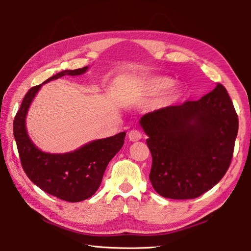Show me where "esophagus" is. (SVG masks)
<instances>
[{
	"instance_id": "34e87169",
	"label": "esophagus",
	"mask_w": 251,
	"mask_h": 251,
	"mask_svg": "<svg viewBox=\"0 0 251 251\" xmlns=\"http://www.w3.org/2000/svg\"><path fill=\"white\" fill-rule=\"evenodd\" d=\"M142 138V132L138 129H132L128 134V139L130 141H138Z\"/></svg>"
}]
</instances>
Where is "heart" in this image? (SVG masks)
<instances>
[{"label": "heart", "mask_w": 251, "mask_h": 251, "mask_svg": "<svg viewBox=\"0 0 251 251\" xmlns=\"http://www.w3.org/2000/svg\"><path fill=\"white\" fill-rule=\"evenodd\" d=\"M139 85L143 94L148 96L157 95L168 88L169 89L164 93L161 100H159L161 104H169L178 98V90L174 87H170L174 85V79L170 77L162 75L142 76L139 79Z\"/></svg>", "instance_id": "b5f03b06"}]
</instances>
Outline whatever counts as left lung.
Wrapping results in <instances>:
<instances>
[{
    "mask_svg": "<svg viewBox=\"0 0 251 251\" xmlns=\"http://www.w3.org/2000/svg\"><path fill=\"white\" fill-rule=\"evenodd\" d=\"M140 125L152 154L150 181L163 197L196 199L230 167L238 117L221 84L200 100L145 114Z\"/></svg>",
    "mask_w": 251,
    "mask_h": 251,
    "instance_id": "1",
    "label": "left lung"
}]
</instances>
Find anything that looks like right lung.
Listing matches in <instances>:
<instances>
[{
    "instance_id": "obj_1",
    "label": "right lung",
    "mask_w": 251,
    "mask_h": 251,
    "mask_svg": "<svg viewBox=\"0 0 251 251\" xmlns=\"http://www.w3.org/2000/svg\"><path fill=\"white\" fill-rule=\"evenodd\" d=\"M87 69L84 67L61 71L43 84L63 75H81ZM43 84L29 89L14 119V137L21 166L32 182L46 193L70 202L82 201L98 190L109 162L124 145L126 132L92 141L69 153L50 154L41 151L26 134L25 116Z\"/></svg>"
}]
</instances>
